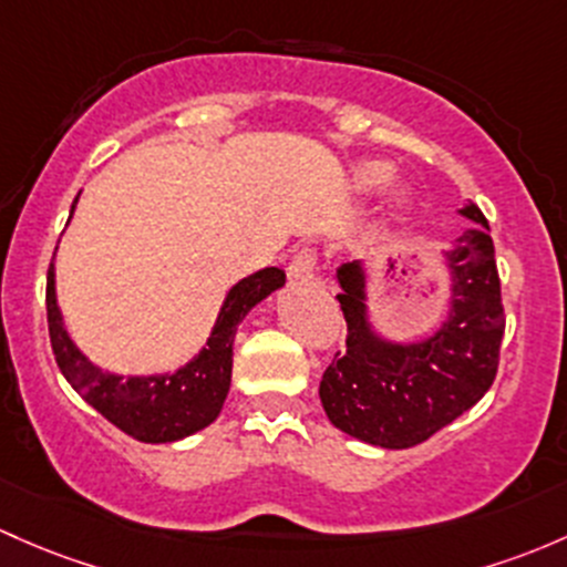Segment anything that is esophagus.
<instances>
[{
	"mask_svg": "<svg viewBox=\"0 0 567 567\" xmlns=\"http://www.w3.org/2000/svg\"><path fill=\"white\" fill-rule=\"evenodd\" d=\"M315 268H318V255L315 249H301V252L293 255L288 266L290 282H309L315 277Z\"/></svg>",
	"mask_w": 567,
	"mask_h": 567,
	"instance_id": "esophagus-1",
	"label": "esophagus"
}]
</instances>
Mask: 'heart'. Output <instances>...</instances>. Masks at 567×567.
Listing matches in <instances>:
<instances>
[{
	"mask_svg": "<svg viewBox=\"0 0 567 567\" xmlns=\"http://www.w3.org/2000/svg\"><path fill=\"white\" fill-rule=\"evenodd\" d=\"M391 178V168L385 163H367V165H359V168L353 171V189L355 193H372V189L383 187L385 182ZM408 204V189L402 187V184H396V187H391L389 198H385V206H389V212H396V208H402Z\"/></svg>",
	"mask_w": 567,
	"mask_h": 567,
	"instance_id": "obj_1",
	"label": "heart"
}]
</instances>
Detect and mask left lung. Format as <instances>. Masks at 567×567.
<instances>
[{
  "label": "left lung",
  "instance_id": "8db88e82",
  "mask_svg": "<svg viewBox=\"0 0 567 567\" xmlns=\"http://www.w3.org/2000/svg\"><path fill=\"white\" fill-rule=\"evenodd\" d=\"M470 228L440 249L449 268V309L434 331L396 339L369 307L367 260L337 268L348 350L326 369L320 402L339 432L378 445L413 449L467 413L497 374L505 318L488 223L475 204L458 208Z\"/></svg>",
  "mask_w": 567,
  "mask_h": 567
}]
</instances>
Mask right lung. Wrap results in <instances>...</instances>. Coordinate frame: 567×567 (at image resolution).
Here are the masks:
<instances>
[{
	"label": "right lung",
	"instance_id": "add662e5",
	"mask_svg": "<svg viewBox=\"0 0 567 567\" xmlns=\"http://www.w3.org/2000/svg\"><path fill=\"white\" fill-rule=\"evenodd\" d=\"M75 204L70 208V219H73ZM282 285L285 271L277 266L260 268V271L238 279L225 293L214 329L193 359L176 369H165V372L118 374L105 372L100 363L89 359L64 329L62 309L56 303V268L51 260L45 309L53 355H56L68 383L83 396V402L92 404L113 426L141 443H176V440L189 437L217 421L230 391L238 323L252 312V307H258Z\"/></svg>",
	"mask_w": 567,
	"mask_h": 567
}]
</instances>
